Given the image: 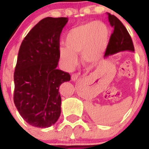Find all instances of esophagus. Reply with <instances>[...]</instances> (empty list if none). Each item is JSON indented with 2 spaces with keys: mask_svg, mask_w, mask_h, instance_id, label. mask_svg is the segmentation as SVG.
<instances>
[{
  "mask_svg": "<svg viewBox=\"0 0 149 149\" xmlns=\"http://www.w3.org/2000/svg\"><path fill=\"white\" fill-rule=\"evenodd\" d=\"M77 77H78V74L77 73H74L72 74V80L73 81H77Z\"/></svg>",
  "mask_w": 149,
  "mask_h": 149,
  "instance_id": "esophagus-1",
  "label": "esophagus"
}]
</instances>
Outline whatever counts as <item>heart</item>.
Returning <instances> with one entry per match:
<instances>
[{
	"instance_id": "b5f03b06",
	"label": "heart",
	"mask_w": 149,
	"mask_h": 149,
	"mask_svg": "<svg viewBox=\"0 0 149 149\" xmlns=\"http://www.w3.org/2000/svg\"><path fill=\"white\" fill-rule=\"evenodd\" d=\"M110 30L102 22H88L74 27L65 38V47H60L59 56L67 70L77 65V55L84 63L95 64L106 51L110 41Z\"/></svg>"
}]
</instances>
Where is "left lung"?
<instances>
[{
	"mask_svg": "<svg viewBox=\"0 0 149 149\" xmlns=\"http://www.w3.org/2000/svg\"><path fill=\"white\" fill-rule=\"evenodd\" d=\"M108 19L110 25L113 27V32L110 36L104 56H108L120 51H134L131 36L121 21L110 13H108Z\"/></svg>",
	"mask_w": 149,
	"mask_h": 149,
	"instance_id": "1",
	"label": "left lung"
}]
</instances>
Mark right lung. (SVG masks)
Returning <instances> with one entry per match:
<instances>
[{"mask_svg":"<svg viewBox=\"0 0 149 149\" xmlns=\"http://www.w3.org/2000/svg\"><path fill=\"white\" fill-rule=\"evenodd\" d=\"M67 22L64 17L43 18L27 33L18 51L13 100L22 118L34 127H51L61 113L59 88L71 76L56 66L60 33Z\"/></svg>","mask_w":149,"mask_h":149,"instance_id":"1","label":"right lung"}]
</instances>
